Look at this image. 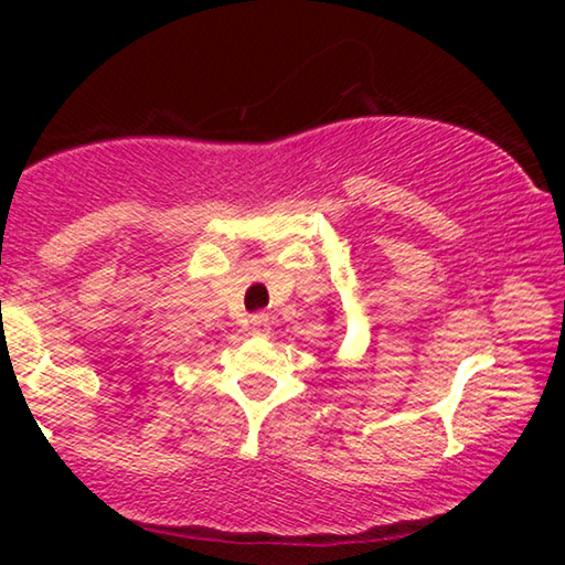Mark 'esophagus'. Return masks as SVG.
<instances>
[{
    "label": "esophagus",
    "mask_w": 565,
    "mask_h": 565,
    "mask_svg": "<svg viewBox=\"0 0 565 565\" xmlns=\"http://www.w3.org/2000/svg\"><path fill=\"white\" fill-rule=\"evenodd\" d=\"M269 329H273V323H269L265 313H254L249 319V331L254 337H267Z\"/></svg>",
    "instance_id": "esophagus-1"
}]
</instances>
